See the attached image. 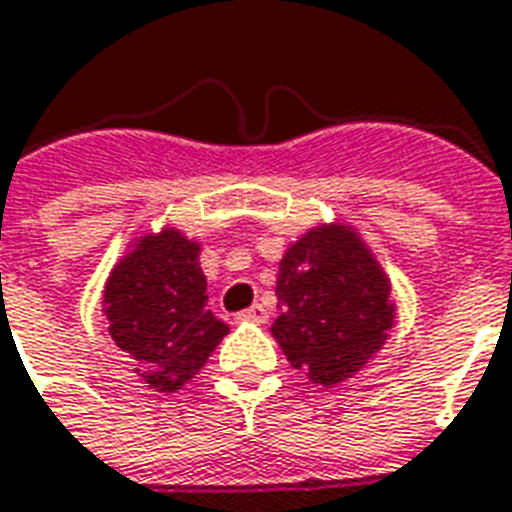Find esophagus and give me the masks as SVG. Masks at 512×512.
Segmentation results:
<instances>
[{
  "mask_svg": "<svg viewBox=\"0 0 512 512\" xmlns=\"http://www.w3.org/2000/svg\"><path fill=\"white\" fill-rule=\"evenodd\" d=\"M267 314H270V311H267L262 303H253V306L245 308V311H239L237 320L239 322H264L267 320Z\"/></svg>",
  "mask_w": 512,
  "mask_h": 512,
  "instance_id": "34e87169",
  "label": "esophagus"
}]
</instances>
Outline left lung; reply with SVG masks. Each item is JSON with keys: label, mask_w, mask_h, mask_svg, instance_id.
Returning <instances> with one entry per match:
<instances>
[{"label": "left lung", "mask_w": 512, "mask_h": 512, "mask_svg": "<svg viewBox=\"0 0 512 512\" xmlns=\"http://www.w3.org/2000/svg\"><path fill=\"white\" fill-rule=\"evenodd\" d=\"M275 342L308 380L333 389L389 339L391 284L355 228L322 223L289 245L278 264Z\"/></svg>", "instance_id": "1"}]
</instances>
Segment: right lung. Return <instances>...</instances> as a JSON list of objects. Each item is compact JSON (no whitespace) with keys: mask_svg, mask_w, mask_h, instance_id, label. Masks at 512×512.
I'll list each match as a JSON object with an SVG mask.
<instances>
[{"mask_svg":"<svg viewBox=\"0 0 512 512\" xmlns=\"http://www.w3.org/2000/svg\"><path fill=\"white\" fill-rule=\"evenodd\" d=\"M201 245L179 228L134 242L104 286V317L112 342L129 353L148 389L173 394L190 383L228 333L206 308Z\"/></svg>","mask_w":512,"mask_h":512,"instance_id":"1","label":"right lung"}]
</instances>
